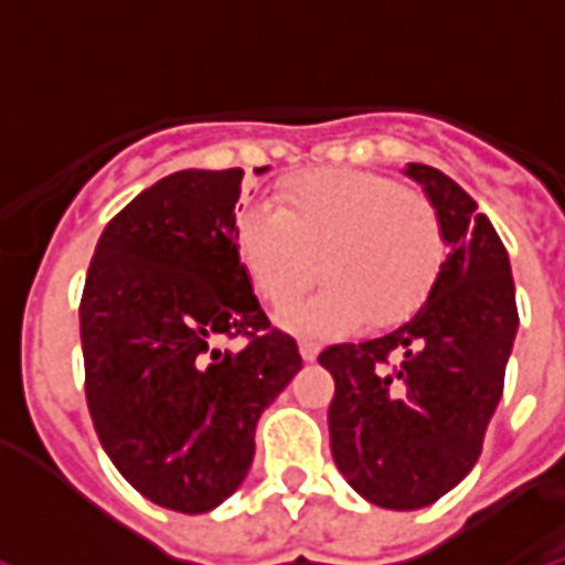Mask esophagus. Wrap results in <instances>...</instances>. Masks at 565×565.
Listing matches in <instances>:
<instances>
[{
    "label": "esophagus",
    "mask_w": 565,
    "mask_h": 565,
    "mask_svg": "<svg viewBox=\"0 0 565 565\" xmlns=\"http://www.w3.org/2000/svg\"><path fill=\"white\" fill-rule=\"evenodd\" d=\"M318 351H321L318 342H311V339H299V354H302L306 361H315V358H318Z\"/></svg>",
    "instance_id": "1"
}]
</instances>
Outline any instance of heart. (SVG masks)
<instances>
[{"label":"heart","instance_id":"1","mask_svg":"<svg viewBox=\"0 0 565 565\" xmlns=\"http://www.w3.org/2000/svg\"><path fill=\"white\" fill-rule=\"evenodd\" d=\"M235 254L259 299L311 333L404 321L428 299L447 242L428 195L366 171H311L284 183L271 207L235 220Z\"/></svg>","mask_w":565,"mask_h":565}]
</instances>
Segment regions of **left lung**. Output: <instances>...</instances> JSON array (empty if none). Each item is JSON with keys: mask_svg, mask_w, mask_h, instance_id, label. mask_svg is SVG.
<instances>
[{"mask_svg": "<svg viewBox=\"0 0 565 565\" xmlns=\"http://www.w3.org/2000/svg\"><path fill=\"white\" fill-rule=\"evenodd\" d=\"M406 173L444 226L437 284L392 333L318 354L337 382L333 461L354 492L392 511L437 502L475 468L520 323L508 250L477 201L437 168Z\"/></svg>", "mask_w": 565, "mask_h": 565, "instance_id": "8db88e82", "label": "left lung"}]
</instances>
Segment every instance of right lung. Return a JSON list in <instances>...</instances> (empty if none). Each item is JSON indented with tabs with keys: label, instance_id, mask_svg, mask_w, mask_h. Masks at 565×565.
I'll return each mask as SVG.
<instances>
[{
	"label": "right lung",
	"instance_id": "add662e5",
	"mask_svg": "<svg viewBox=\"0 0 565 565\" xmlns=\"http://www.w3.org/2000/svg\"><path fill=\"white\" fill-rule=\"evenodd\" d=\"M242 177L177 171L143 189L106 223L78 302L94 431L118 475L180 514L242 487L259 413L302 370L235 254Z\"/></svg>",
	"mask_w": 565,
	"mask_h": 565
}]
</instances>
